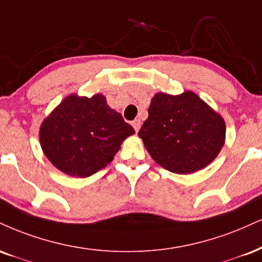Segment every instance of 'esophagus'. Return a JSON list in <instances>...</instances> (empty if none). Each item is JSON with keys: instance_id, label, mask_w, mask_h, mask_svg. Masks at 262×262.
Masks as SVG:
<instances>
[{"instance_id": "obj_1", "label": "esophagus", "mask_w": 262, "mask_h": 262, "mask_svg": "<svg viewBox=\"0 0 262 262\" xmlns=\"http://www.w3.org/2000/svg\"><path fill=\"white\" fill-rule=\"evenodd\" d=\"M132 125H133V127H134L135 132H139V129H140V125H141V122H140V119H134V121L132 122Z\"/></svg>"}]
</instances>
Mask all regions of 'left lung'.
Masks as SVG:
<instances>
[{"label":"left lung","mask_w":262,"mask_h":262,"mask_svg":"<svg viewBox=\"0 0 262 262\" xmlns=\"http://www.w3.org/2000/svg\"><path fill=\"white\" fill-rule=\"evenodd\" d=\"M139 138L157 165L177 174L209 166L226 141L225 119L193 91L157 93Z\"/></svg>","instance_id":"1"}]
</instances>
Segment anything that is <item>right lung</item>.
Here are the masks:
<instances>
[{"label": "right lung", "instance_id": "obj_1", "mask_svg": "<svg viewBox=\"0 0 262 262\" xmlns=\"http://www.w3.org/2000/svg\"><path fill=\"white\" fill-rule=\"evenodd\" d=\"M134 133L102 94H71L43 119L39 138L42 152L56 168L86 178L112 162L123 141Z\"/></svg>", "mask_w": 262, "mask_h": 262}]
</instances>
